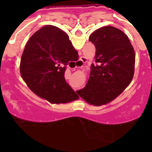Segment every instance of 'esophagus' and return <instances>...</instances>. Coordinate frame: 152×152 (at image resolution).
I'll use <instances>...</instances> for the list:
<instances>
[{"instance_id":"esophagus-1","label":"esophagus","mask_w":152,"mask_h":152,"mask_svg":"<svg viewBox=\"0 0 152 152\" xmlns=\"http://www.w3.org/2000/svg\"><path fill=\"white\" fill-rule=\"evenodd\" d=\"M87 58H86L85 57H84V56H81V57L80 58V59L78 60V61H77V67L76 68H81V67H83V65L84 64V63L87 62ZM76 91V90H75Z\"/></svg>"}]
</instances>
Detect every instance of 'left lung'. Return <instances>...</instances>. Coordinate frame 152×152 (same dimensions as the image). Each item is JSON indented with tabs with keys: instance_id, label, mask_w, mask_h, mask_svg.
<instances>
[{
	"instance_id": "1",
	"label": "left lung",
	"mask_w": 152,
	"mask_h": 152,
	"mask_svg": "<svg viewBox=\"0 0 152 152\" xmlns=\"http://www.w3.org/2000/svg\"><path fill=\"white\" fill-rule=\"evenodd\" d=\"M96 48L95 64L88 83L78 94L90 104L100 106L119 96L132 80L135 51L123 31L113 26L96 29L89 38Z\"/></svg>"
}]
</instances>
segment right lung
I'll use <instances>...</instances> for the list:
<instances>
[{"label":"right lung","instance_id":"obj_1","mask_svg":"<svg viewBox=\"0 0 152 152\" xmlns=\"http://www.w3.org/2000/svg\"><path fill=\"white\" fill-rule=\"evenodd\" d=\"M77 50L59 28L45 26L27 42L20 61V74L31 91L52 103H65L77 95L64 78L72 52Z\"/></svg>","mask_w":152,"mask_h":152}]
</instances>
